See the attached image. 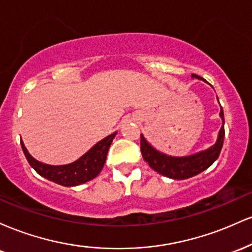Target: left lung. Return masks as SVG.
<instances>
[{
  "label": "left lung",
  "mask_w": 252,
  "mask_h": 252,
  "mask_svg": "<svg viewBox=\"0 0 252 252\" xmlns=\"http://www.w3.org/2000/svg\"><path fill=\"white\" fill-rule=\"evenodd\" d=\"M193 78H202L198 77L196 74H192ZM220 117L222 120L221 128L219 130L217 142L210 147L209 149L202 150V152L196 153V154L189 156H181V158H175V156H169L163 154V153L156 150L152 144L147 142L143 135H141V153L146 162L152 167L155 172L160 173L167 178L175 179V180H184V179L192 178L199 173L204 172L218 158L220 150L224 143V112L222 108L220 109Z\"/></svg>",
  "instance_id": "obj_1"
}]
</instances>
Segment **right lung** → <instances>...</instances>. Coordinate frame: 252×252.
Returning a JSON list of instances; mask_svg holds the SVG:
<instances>
[{
    "label": "right lung",
    "mask_w": 252,
    "mask_h": 252,
    "mask_svg": "<svg viewBox=\"0 0 252 252\" xmlns=\"http://www.w3.org/2000/svg\"><path fill=\"white\" fill-rule=\"evenodd\" d=\"M117 132H114V134L106 136L77 161L68 164H63V166H51V164L40 162L28 153L22 141L21 147L26 158L31 166L35 169L37 174L56 182V184L62 185V186L71 187L85 184L99 174L106 161L108 150Z\"/></svg>",
    "instance_id": "1"
}]
</instances>
